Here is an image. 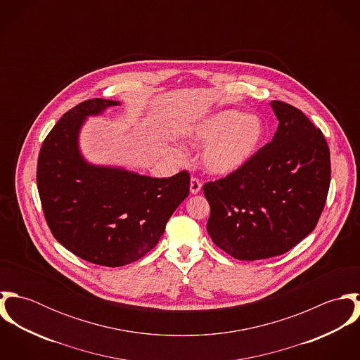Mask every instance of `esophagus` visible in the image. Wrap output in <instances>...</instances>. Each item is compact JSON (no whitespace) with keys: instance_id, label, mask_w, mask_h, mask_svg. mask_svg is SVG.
Segmentation results:
<instances>
[{"instance_id":"1","label":"esophagus","mask_w":360,"mask_h":360,"mask_svg":"<svg viewBox=\"0 0 360 360\" xmlns=\"http://www.w3.org/2000/svg\"><path fill=\"white\" fill-rule=\"evenodd\" d=\"M201 187H202L201 181H200L198 179L193 177L191 181H190V193H191V194H198V193L201 191Z\"/></svg>"}]
</instances>
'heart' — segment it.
<instances>
[{"mask_svg": "<svg viewBox=\"0 0 360 360\" xmlns=\"http://www.w3.org/2000/svg\"><path fill=\"white\" fill-rule=\"evenodd\" d=\"M262 139V120L237 109L217 112L190 133L191 141L209 144L202 155V165L216 176H227L240 170L257 154Z\"/></svg>", "mask_w": 360, "mask_h": 360, "instance_id": "heart-1", "label": "heart"}]
</instances>
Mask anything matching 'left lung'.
<instances>
[{
	"label": "left lung",
	"mask_w": 360,
	"mask_h": 360,
	"mask_svg": "<svg viewBox=\"0 0 360 360\" xmlns=\"http://www.w3.org/2000/svg\"><path fill=\"white\" fill-rule=\"evenodd\" d=\"M278 127L240 170L204 184L212 241L240 260L278 257L316 227L328 194L330 150L302 110L270 103Z\"/></svg>",
	"instance_id": "8db88e82"
}]
</instances>
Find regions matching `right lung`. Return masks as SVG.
I'll use <instances>...</instances> for the list:
<instances>
[{"label": "right lung", "mask_w": 360, "mask_h": 360, "mask_svg": "<svg viewBox=\"0 0 360 360\" xmlns=\"http://www.w3.org/2000/svg\"><path fill=\"white\" fill-rule=\"evenodd\" d=\"M119 103L94 98L68 110L46 137L37 162V188L52 236L76 257L108 267L150 252L190 194L186 170L156 179L83 158L79 133L87 116Z\"/></svg>", "instance_id": "right-lung-1"}]
</instances>
